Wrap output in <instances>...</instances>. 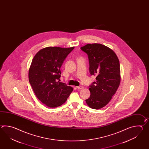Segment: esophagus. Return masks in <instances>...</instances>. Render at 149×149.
<instances>
[{
  "mask_svg": "<svg viewBox=\"0 0 149 149\" xmlns=\"http://www.w3.org/2000/svg\"><path fill=\"white\" fill-rule=\"evenodd\" d=\"M77 88L79 89H81L84 88V87L82 86H78V87H77Z\"/></svg>",
  "mask_w": 149,
  "mask_h": 149,
  "instance_id": "34e87169",
  "label": "esophagus"
}]
</instances>
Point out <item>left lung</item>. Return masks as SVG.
Returning <instances> with one entry per match:
<instances>
[{
    "instance_id": "1",
    "label": "left lung",
    "mask_w": 149,
    "mask_h": 149,
    "mask_svg": "<svg viewBox=\"0 0 149 149\" xmlns=\"http://www.w3.org/2000/svg\"><path fill=\"white\" fill-rule=\"evenodd\" d=\"M80 48L88 55L91 74L96 76V81L89 86L91 95L86 102L92 109L103 108L120 85L119 61L111 48L101 44H88Z\"/></svg>"
}]
</instances>
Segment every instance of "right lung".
Listing matches in <instances>:
<instances>
[{
    "mask_svg": "<svg viewBox=\"0 0 149 149\" xmlns=\"http://www.w3.org/2000/svg\"><path fill=\"white\" fill-rule=\"evenodd\" d=\"M74 47H47L38 51L29 70V80L37 97L49 108L67 101L73 88L60 82V68Z\"/></svg>",
    "mask_w": 149,
    "mask_h": 149,
    "instance_id": "obj_1",
    "label": "right lung"
}]
</instances>
